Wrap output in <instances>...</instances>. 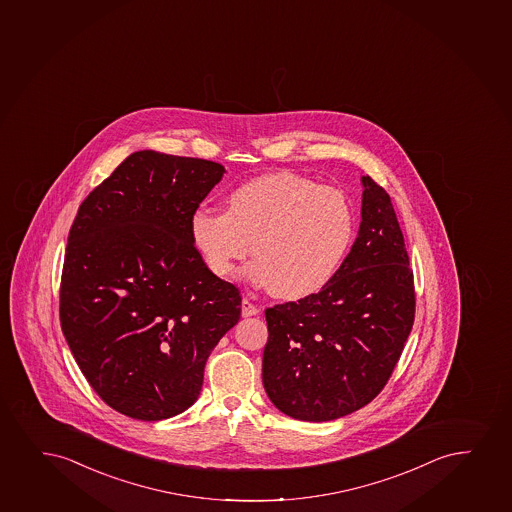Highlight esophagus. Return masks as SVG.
<instances>
[{"mask_svg":"<svg viewBox=\"0 0 512 512\" xmlns=\"http://www.w3.org/2000/svg\"><path fill=\"white\" fill-rule=\"evenodd\" d=\"M258 313V306L253 305L249 299H242V317H253V315H258Z\"/></svg>","mask_w":512,"mask_h":512,"instance_id":"esophagus-1","label":"esophagus"}]
</instances>
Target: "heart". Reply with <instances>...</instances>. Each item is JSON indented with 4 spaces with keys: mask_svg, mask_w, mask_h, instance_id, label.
<instances>
[{
    "mask_svg": "<svg viewBox=\"0 0 512 512\" xmlns=\"http://www.w3.org/2000/svg\"><path fill=\"white\" fill-rule=\"evenodd\" d=\"M188 227L197 253L218 279H228L253 244L258 258L247 266V277L287 301L324 291L355 232L341 190L287 171L233 188L225 213L195 209Z\"/></svg>",
    "mask_w": 512,
    "mask_h": 512,
    "instance_id": "heart-1",
    "label": "heart"
}]
</instances>
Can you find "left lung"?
I'll use <instances>...</instances> for the list:
<instances>
[{"mask_svg": "<svg viewBox=\"0 0 512 512\" xmlns=\"http://www.w3.org/2000/svg\"><path fill=\"white\" fill-rule=\"evenodd\" d=\"M358 237L324 291L265 311L263 386L280 412L325 422L372 402L414 325V273L384 188L362 176Z\"/></svg>", "mask_w": 512, "mask_h": 512, "instance_id": "left-lung-1", "label": "left lung"}]
</instances>
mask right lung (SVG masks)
<instances>
[{
	"instance_id": "1",
	"label": "right lung",
	"mask_w": 512,
	"mask_h": 512,
	"mask_svg": "<svg viewBox=\"0 0 512 512\" xmlns=\"http://www.w3.org/2000/svg\"><path fill=\"white\" fill-rule=\"evenodd\" d=\"M223 173L218 162L140 150L72 223L62 332L91 388L131 419L194 405L207 356L239 322V289L207 270L188 227Z\"/></svg>"
}]
</instances>
